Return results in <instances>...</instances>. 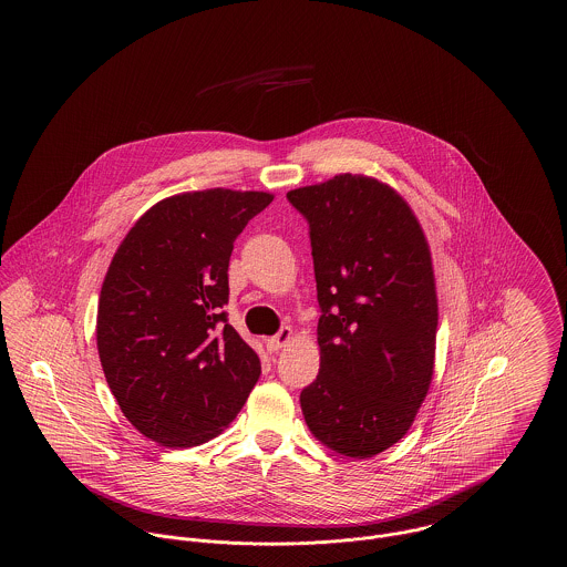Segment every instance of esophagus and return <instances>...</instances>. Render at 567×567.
Returning a JSON list of instances; mask_svg holds the SVG:
<instances>
[{
	"label": "esophagus",
	"mask_w": 567,
	"mask_h": 567,
	"mask_svg": "<svg viewBox=\"0 0 567 567\" xmlns=\"http://www.w3.org/2000/svg\"><path fill=\"white\" fill-rule=\"evenodd\" d=\"M291 340H293V329L291 327H282L276 336H271V338L266 340V347H268L270 352H278L280 349H285Z\"/></svg>",
	"instance_id": "esophagus-1"
}]
</instances>
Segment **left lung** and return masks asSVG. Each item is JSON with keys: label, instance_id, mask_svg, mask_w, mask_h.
Masks as SVG:
<instances>
[{"label": "left lung", "instance_id": "1", "mask_svg": "<svg viewBox=\"0 0 567 567\" xmlns=\"http://www.w3.org/2000/svg\"><path fill=\"white\" fill-rule=\"evenodd\" d=\"M310 223L321 370L299 395L312 435L374 457L404 437L433 378L432 250L404 197L365 174L287 193Z\"/></svg>", "mask_w": 567, "mask_h": 567}]
</instances>
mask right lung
Returning <instances> with one entry per match:
<instances>
[{
	"instance_id": "obj_1",
	"label": "right lung",
	"mask_w": 567,
	"mask_h": 567,
	"mask_svg": "<svg viewBox=\"0 0 567 567\" xmlns=\"http://www.w3.org/2000/svg\"><path fill=\"white\" fill-rule=\"evenodd\" d=\"M268 190H187L134 223L110 261L97 352L125 419L148 440L189 449L225 432L261 374L227 323V268Z\"/></svg>"
}]
</instances>
